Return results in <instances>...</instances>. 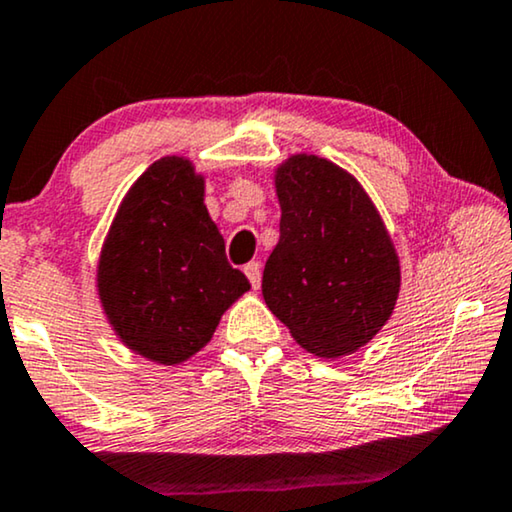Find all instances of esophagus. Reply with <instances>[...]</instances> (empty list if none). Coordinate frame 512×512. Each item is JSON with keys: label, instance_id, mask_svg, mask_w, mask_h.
I'll list each match as a JSON object with an SVG mask.
<instances>
[{"label": "esophagus", "instance_id": "obj_1", "mask_svg": "<svg viewBox=\"0 0 512 512\" xmlns=\"http://www.w3.org/2000/svg\"><path fill=\"white\" fill-rule=\"evenodd\" d=\"M243 271H246V276L250 280V285H253V290H259V285H262V264L248 262L246 266H243Z\"/></svg>", "mask_w": 512, "mask_h": 512}]
</instances>
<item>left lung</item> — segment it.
<instances>
[{"label": "left lung", "instance_id": "8db88e82", "mask_svg": "<svg viewBox=\"0 0 512 512\" xmlns=\"http://www.w3.org/2000/svg\"><path fill=\"white\" fill-rule=\"evenodd\" d=\"M280 239L266 259L262 294L301 348L350 355L392 318L401 290L394 241L350 171L294 153L273 169Z\"/></svg>", "mask_w": 512, "mask_h": 512}]
</instances>
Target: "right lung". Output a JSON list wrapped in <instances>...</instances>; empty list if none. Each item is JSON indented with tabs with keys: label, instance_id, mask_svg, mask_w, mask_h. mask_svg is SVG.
I'll use <instances>...</instances> for the list:
<instances>
[{
	"label": "right lung",
	"instance_id": "right-lung-1",
	"mask_svg": "<svg viewBox=\"0 0 512 512\" xmlns=\"http://www.w3.org/2000/svg\"><path fill=\"white\" fill-rule=\"evenodd\" d=\"M206 176L183 155L150 164L122 197L97 259V297L113 334L148 362L178 366L211 343L250 290L204 204Z\"/></svg>",
	"mask_w": 512,
	"mask_h": 512
}]
</instances>
